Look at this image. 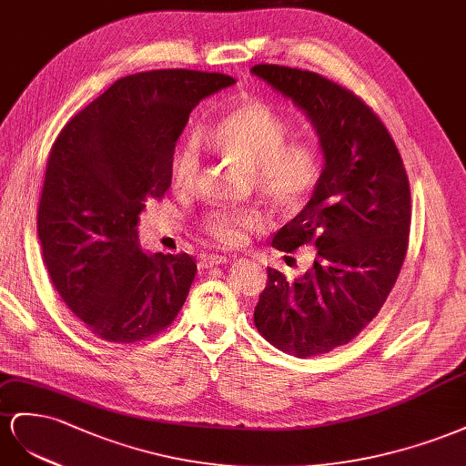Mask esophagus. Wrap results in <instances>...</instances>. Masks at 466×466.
Masks as SVG:
<instances>
[{
	"mask_svg": "<svg viewBox=\"0 0 466 466\" xmlns=\"http://www.w3.org/2000/svg\"><path fill=\"white\" fill-rule=\"evenodd\" d=\"M220 263H226L224 256L205 254L201 259H198V268H212V265H220Z\"/></svg>",
	"mask_w": 466,
	"mask_h": 466,
	"instance_id": "34e87169",
	"label": "esophagus"
}]
</instances>
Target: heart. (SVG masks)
I'll use <instances>...</instances> for the list:
<instances>
[{
    "instance_id": "obj_1",
    "label": "heart",
    "mask_w": 466,
    "mask_h": 466,
    "mask_svg": "<svg viewBox=\"0 0 466 466\" xmlns=\"http://www.w3.org/2000/svg\"><path fill=\"white\" fill-rule=\"evenodd\" d=\"M285 118L259 101H244L220 115L203 140L212 150L240 159L251 167L259 195L285 215L310 201L322 177V156L307 140L287 142ZM201 174V144L195 135L183 137L171 156L169 177L179 191H191ZM263 226L251 208H210L198 218L197 228L208 240L234 246Z\"/></svg>"
}]
</instances>
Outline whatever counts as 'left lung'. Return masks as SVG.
<instances>
[{
    "mask_svg": "<svg viewBox=\"0 0 466 466\" xmlns=\"http://www.w3.org/2000/svg\"><path fill=\"white\" fill-rule=\"evenodd\" d=\"M251 72L307 113L326 159L309 205L271 242L316 248L314 265L295 281L268 268L254 312L265 339L304 359L350 343L382 309L408 249L410 183L390 132L353 91L289 66Z\"/></svg>",
    "mask_w": 466,
    "mask_h": 466,
    "instance_id": "obj_1",
    "label": "left lung"
}]
</instances>
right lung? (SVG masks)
Wrapping results in <instances>:
<instances>
[{"label":"right lung","mask_w":466,"mask_h":466,"mask_svg":"<svg viewBox=\"0 0 466 466\" xmlns=\"http://www.w3.org/2000/svg\"><path fill=\"white\" fill-rule=\"evenodd\" d=\"M236 79L152 70L76 113L50 148L36 228L58 295L93 336L135 343L174 324L197 273L187 254H144L138 215L171 185L176 142L198 101Z\"/></svg>","instance_id":"add662e5"}]
</instances>
